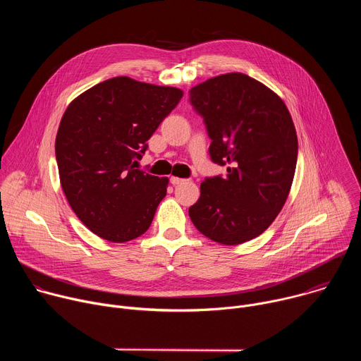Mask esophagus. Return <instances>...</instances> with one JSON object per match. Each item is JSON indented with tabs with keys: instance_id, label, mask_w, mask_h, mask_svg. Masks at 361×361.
Wrapping results in <instances>:
<instances>
[{
	"instance_id": "1",
	"label": "esophagus",
	"mask_w": 361,
	"mask_h": 361,
	"mask_svg": "<svg viewBox=\"0 0 361 361\" xmlns=\"http://www.w3.org/2000/svg\"><path fill=\"white\" fill-rule=\"evenodd\" d=\"M185 180L184 178H178V177H171L170 178V183L173 184V185H178V184H181V183H184Z\"/></svg>"
}]
</instances>
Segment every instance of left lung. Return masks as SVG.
Here are the masks:
<instances>
[{
	"label": "left lung",
	"instance_id": "8db88e82",
	"mask_svg": "<svg viewBox=\"0 0 361 361\" xmlns=\"http://www.w3.org/2000/svg\"><path fill=\"white\" fill-rule=\"evenodd\" d=\"M204 118L213 163L227 176L205 178L188 214L210 240L235 245L259 237L274 221L294 178L298 142L284 101L245 74L213 77L190 90Z\"/></svg>",
	"mask_w": 361,
	"mask_h": 361
}]
</instances>
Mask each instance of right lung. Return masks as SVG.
Here are the masks:
<instances>
[{
	"label": "right lung",
	"mask_w": 361,
	"mask_h": 361,
	"mask_svg": "<svg viewBox=\"0 0 361 361\" xmlns=\"http://www.w3.org/2000/svg\"><path fill=\"white\" fill-rule=\"evenodd\" d=\"M181 97L176 87L114 77L70 102L56 138L60 181L73 212L98 237L126 243L151 226L169 178L135 164Z\"/></svg>",
	"instance_id": "right-lung-1"
}]
</instances>
